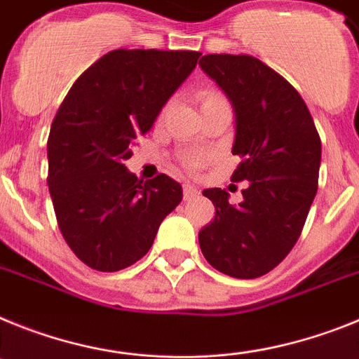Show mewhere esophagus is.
Segmentation results:
<instances>
[{
  "label": "esophagus",
  "instance_id": "esophagus-1",
  "mask_svg": "<svg viewBox=\"0 0 359 359\" xmlns=\"http://www.w3.org/2000/svg\"><path fill=\"white\" fill-rule=\"evenodd\" d=\"M182 191H184V198H186V201H189V198L197 197L198 195V189L195 188V186H191V184H184Z\"/></svg>",
  "mask_w": 359,
  "mask_h": 359
}]
</instances>
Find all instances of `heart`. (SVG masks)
Masks as SVG:
<instances>
[{"instance_id":"1","label":"heart","mask_w":359,"mask_h":359,"mask_svg":"<svg viewBox=\"0 0 359 359\" xmlns=\"http://www.w3.org/2000/svg\"><path fill=\"white\" fill-rule=\"evenodd\" d=\"M198 102H201V110L208 108V106H215V104H227L226 97H224L222 93L215 92V90H204V92L198 93ZM198 164V158H189L186 162V166L188 168H195Z\"/></svg>"}]
</instances>
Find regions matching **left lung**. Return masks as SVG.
<instances>
[{
  "label": "left lung",
  "instance_id": "obj_1",
  "mask_svg": "<svg viewBox=\"0 0 359 359\" xmlns=\"http://www.w3.org/2000/svg\"><path fill=\"white\" fill-rule=\"evenodd\" d=\"M201 68L235 111L233 182L248 180L242 202L220 188L202 195L215 218L198 233L202 255L233 278H258L287 257L318 189L322 142L300 93L253 55L210 54Z\"/></svg>",
  "mask_w": 359,
  "mask_h": 359
}]
</instances>
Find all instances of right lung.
Returning a JSON list of instances; mask_svg holds the SVG:
<instances>
[{
	"label": "right lung",
	"mask_w": 359,
	"mask_h": 359,
	"mask_svg": "<svg viewBox=\"0 0 359 359\" xmlns=\"http://www.w3.org/2000/svg\"><path fill=\"white\" fill-rule=\"evenodd\" d=\"M198 57L191 50H111L59 106L46 180L63 238L92 269L114 273L141 260L182 201L177 180L161 173L142 182L124 161Z\"/></svg>",
	"instance_id": "add662e5"
}]
</instances>
